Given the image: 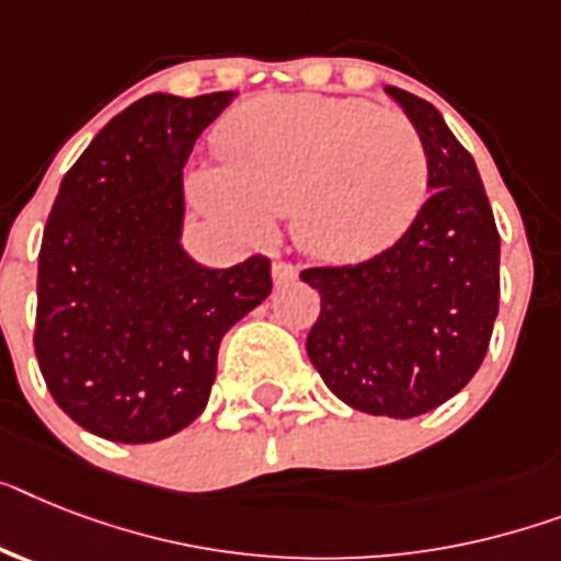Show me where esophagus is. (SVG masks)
<instances>
[{"label": "esophagus", "mask_w": 561, "mask_h": 561, "mask_svg": "<svg viewBox=\"0 0 561 561\" xmlns=\"http://www.w3.org/2000/svg\"><path fill=\"white\" fill-rule=\"evenodd\" d=\"M295 275H298V270H295L289 261H280V257H277V261L272 263V277H275L277 286H284V284H289V280H295Z\"/></svg>", "instance_id": "obj_1"}]
</instances>
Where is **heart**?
I'll return each instance as SVG.
<instances>
[{"label": "heart", "instance_id": "heart-1", "mask_svg": "<svg viewBox=\"0 0 561 561\" xmlns=\"http://www.w3.org/2000/svg\"><path fill=\"white\" fill-rule=\"evenodd\" d=\"M215 148L220 169L188 183L197 206L249 234L291 215L295 240L327 261L390 247L430 192L419 128L367 100L263 96L220 123Z\"/></svg>", "mask_w": 561, "mask_h": 561}]
</instances>
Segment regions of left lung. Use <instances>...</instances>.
I'll list each match as a JSON object with an SVG mask.
<instances>
[{"label":"left lung","instance_id":"obj_1","mask_svg":"<svg viewBox=\"0 0 561 561\" xmlns=\"http://www.w3.org/2000/svg\"><path fill=\"white\" fill-rule=\"evenodd\" d=\"M430 154V201L390 249L309 266L321 312L307 353L344 404L415 419L479 373L499 314V229L473 157L427 100L387 88Z\"/></svg>","mask_w":561,"mask_h":561}]
</instances>
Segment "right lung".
<instances>
[{"label":"right lung","instance_id":"add662e5","mask_svg":"<svg viewBox=\"0 0 561 561\" xmlns=\"http://www.w3.org/2000/svg\"><path fill=\"white\" fill-rule=\"evenodd\" d=\"M231 96L148 94L119 111L68 169L45 224L39 373L59 410L108 442L188 427L226 330L270 298V257L206 270L180 247L183 165Z\"/></svg>","mask_w":561,"mask_h":561}]
</instances>
